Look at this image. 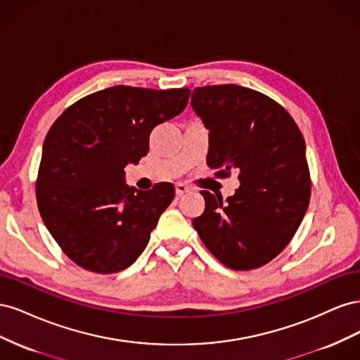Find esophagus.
<instances>
[{
  "label": "esophagus",
  "instance_id": "esophagus-1",
  "mask_svg": "<svg viewBox=\"0 0 360 360\" xmlns=\"http://www.w3.org/2000/svg\"><path fill=\"white\" fill-rule=\"evenodd\" d=\"M189 191H191L189 186H186V184H184V183H177L176 184V195H177V197H181V195L188 193Z\"/></svg>",
  "mask_w": 360,
  "mask_h": 360
}]
</instances>
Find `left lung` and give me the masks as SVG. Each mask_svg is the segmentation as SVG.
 <instances>
[{
	"label": "left lung",
	"mask_w": 360,
	"mask_h": 360,
	"mask_svg": "<svg viewBox=\"0 0 360 360\" xmlns=\"http://www.w3.org/2000/svg\"><path fill=\"white\" fill-rule=\"evenodd\" d=\"M192 108L209 127L207 165L216 177L238 172L225 201L202 191L204 213L192 221L205 248L233 270L267 264L291 242L311 198L304 139L292 117L246 86H197Z\"/></svg>",
	"instance_id": "obj_1"
}]
</instances>
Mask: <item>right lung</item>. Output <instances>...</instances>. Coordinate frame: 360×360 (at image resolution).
Masks as SVG:
<instances>
[{
  "mask_svg": "<svg viewBox=\"0 0 360 360\" xmlns=\"http://www.w3.org/2000/svg\"><path fill=\"white\" fill-rule=\"evenodd\" d=\"M189 89L151 90L115 85L70 105L43 143L37 207L51 236L73 263L94 274H117L146 249L171 183L136 191L124 167L148 153L158 124L179 115Z\"/></svg>",
  "mask_w": 360,
  "mask_h": 360,
  "instance_id": "obj_1",
  "label": "right lung"
}]
</instances>
